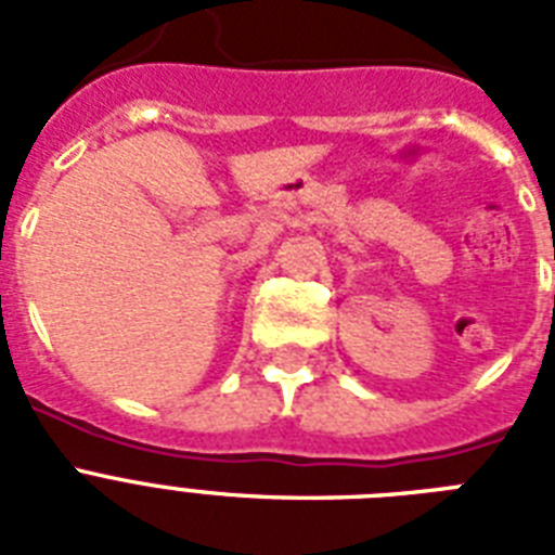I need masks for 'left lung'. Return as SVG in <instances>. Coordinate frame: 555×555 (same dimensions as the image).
Masks as SVG:
<instances>
[{"instance_id": "left-lung-1", "label": "left lung", "mask_w": 555, "mask_h": 555, "mask_svg": "<svg viewBox=\"0 0 555 555\" xmlns=\"http://www.w3.org/2000/svg\"><path fill=\"white\" fill-rule=\"evenodd\" d=\"M553 299H555V296H553Z\"/></svg>"}]
</instances>
